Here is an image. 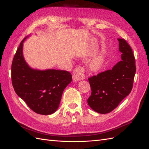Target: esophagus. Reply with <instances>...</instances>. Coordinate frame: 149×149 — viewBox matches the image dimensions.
<instances>
[{
	"mask_svg": "<svg viewBox=\"0 0 149 149\" xmlns=\"http://www.w3.org/2000/svg\"><path fill=\"white\" fill-rule=\"evenodd\" d=\"M84 69L82 67H77L73 71V74H72V79H73L74 82H77L79 80H83L85 78L84 75Z\"/></svg>",
	"mask_w": 149,
	"mask_h": 149,
	"instance_id": "1",
	"label": "esophagus"
}]
</instances>
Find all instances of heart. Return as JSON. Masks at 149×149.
<instances>
[{
    "mask_svg": "<svg viewBox=\"0 0 149 149\" xmlns=\"http://www.w3.org/2000/svg\"><path fill=\"white\" fill-rule=\"evenodd\" d=\"M104 62V52L101 51L97 56L93 58L91 62V65L92 69L93 70H98L103 65Z\"/></svg>",
    "mask_w": 149,
    "mask_h": 149,
    "instance_id": "heart-1",
    "label": "heart"
}]
</instances>
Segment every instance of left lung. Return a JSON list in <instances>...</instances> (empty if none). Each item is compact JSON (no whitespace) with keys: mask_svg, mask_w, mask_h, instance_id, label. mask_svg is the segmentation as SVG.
<instances>
[{"mask_svg":"<svg viewBox=\"0 0 149 149\" xmlns=\"http://www.w3.org/2000/svg\"><path fill=\"white\" fill-rule=\"evenodd\" d=\"M117 39L122 61L111 70L88 78L92 93L87 103L94 111L102 114L116 109L133 87L136 67L132 50L125 40Z\"/></svg>","mask_w":149,"mask_h":149,"instance_id":"left-lung-1","label":"left lung"}]
</instances>
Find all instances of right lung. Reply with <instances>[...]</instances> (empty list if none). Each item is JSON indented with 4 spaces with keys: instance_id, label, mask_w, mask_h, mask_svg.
Wrapping results in <instances>:
<instances>
[{
    "instance_id": "1",
    "label": "right lung",
    "mask_w": 149,
    "mask_h": 149,
    "mask_svg": "<svg viewBox=\"0 0 149 149\" xmlns=\"http://www.w3.org/2000/svg\"><path fill=\"white\" fill-rule=\"evenodd\" d=\"M20 42L12 63V82L14 91L33 112L50 115L57 110L63 90L72 81V75L66 70L33 69L23 56Z\"/></svg>"
}]
</instances>
